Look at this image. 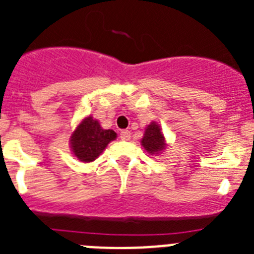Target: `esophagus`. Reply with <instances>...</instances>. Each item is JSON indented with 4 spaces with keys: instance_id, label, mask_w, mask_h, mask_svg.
<instances>
[{
    "instance_id": "1",
    "label": "esophagus",
    "mask_w": 254,
    "mask_h": 254,
    "mask_svg": "<svg viewBox=\"0 0 254 254\" xmlns=\"http://www.w3.org/2000/svg\"><path fill=\"white\" fill-rule=\"evenodd\" d=\"M120 137H121V140H122V141H128L129 138H131V132L126 131V129H125V131H122L120 133Z\"/></svg>"
}]
</instances>
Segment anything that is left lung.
I'll return each mask as SVG.
<instances>
[{
  "label": "left lung",
  "mask_w": 254,
  "mask_h": 254,
  "mask_svg": "<svg viewBox=\"0 0 254 254\" xmlns=\"http://www.w3.org/2000/svg\"><path fill=\"white\" fill-rule=\"evenodd\" d=\"M141 145L149 154L159 155L167 147V142L161 132V127L156 122H151L145 129Z\"/></svg>",
  "instance_id": "8db88e82"
}]
</instances>
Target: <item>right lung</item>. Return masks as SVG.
Wrapping results in <instances>:
<instances>
[{
	"instance_id": "add662e5",
	"label": "right lung",
	"mask_w": 254,
	"mask_h": 254,
	"mask_svg": "<svg viewBox=\"0 0 254 254\" xmlns=\"http://www.w3.org/2000/svg\"><path fill=\"white\" fill-rule=\"evenodd\" d=\"M116 138L117 133L113 129L102 128L100 123L89 116L78 123L71 134L69 143L73 155L78 160L91 163L99 158L108 143Z\"/></svg>"
}]
</instances>
